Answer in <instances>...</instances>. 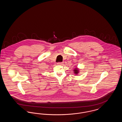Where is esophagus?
Segmentation results:
<instances>
[{
  "mask_svg": "<svg viewBox=\"0 0 122 122\" xmlns=\"http://www.w3.org/2000/svg\"><path fill=\"white\" fill-rule=\"evenodd\" d=\"M57 64H58V65H62V64H63V63H62V62H58V63H57Z\"/></svg>",
  "mask_w": 122,
  "mask_h": 122,
  "instance_id": "obj_1",
  "label": "esophagus"
}]
</instances>
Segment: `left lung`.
Returning a JSON list of instances; mask_svg holds the SVG:
<instances>
[{"label":"left lung","mask_w":122,"mask_h":122,"mask_svg":"<svg viewBox=\"0 0 122 122\" xmlns=\"http://www.w3.org/2000/svg\"><path fill=\"white\" fill-rule=\"evenodd\" d=\"M79 69L77 68V67H76V68H75V69L74 70V73L76 74V75H78V73H79Z\"/></svg>","instance_id":"8db88e82"}]
</instances>
